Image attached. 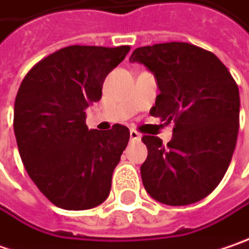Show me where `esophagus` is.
<instances>
[{
    "label": "esophagus",
    "mask_w": 249,
    "mask_h": 249,
    "mask_svg": "<svg viewBox=\"0 0 249 249\" xmlns=\"http://www.w3.org/2000/svg\"><path fill=\"white\" fill-rule=\"evenodd\" d=\"M129 136H131V141H139L141 139V134L138 131H135V129L129 131Z\"/></svg>",
    "instance_id": "1"
}]
</instances>
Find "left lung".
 <instances>
[{
  "label": "left lung",
  "mask_w": 249,
  "mask_h": 249,
  "mask_svg": "<svg viewBox=\"0 0 249 249\" xmlns=\"http://www.w3.org/2000/svg\"><path fill=\"white\" fill-rule=\"evenodd\" d=\"M131 62L156 76L160 94L153 117L174 123L167 145L143 135L147 157L141 176L147 194L161 203L182 206L208 196L230 166L240 126V92L213 53L182 41L136 49Z\"/></svg>",
  "instance_id": "left-lung-1"
}]
</instances>
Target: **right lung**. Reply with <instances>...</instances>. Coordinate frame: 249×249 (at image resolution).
Masks as SVG:
<instances>
[{
    "mask_svg": "<svg viewBox=\"0 0 249 249\" xmlns=\"http://www.w3.org/2000/svg\"><path fill=\"white\" fill-rule=\"evenodd\" d=\"M129 50L64 47L38 61L20 83L14 107L19 155L40 192L58 208L92 209L110 194L129 129H88L85 110L102 99L106 76Z\"/></svg>",
    "mask_w": 249,
    "mask_h": 249,
    "instance_id": "add662e5",
    "label": "right lung"
}]
</instances>
